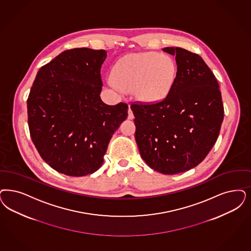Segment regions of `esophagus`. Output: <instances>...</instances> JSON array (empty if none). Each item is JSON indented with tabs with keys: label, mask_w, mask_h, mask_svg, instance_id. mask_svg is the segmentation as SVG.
Here are the masks:
<instances>
[{
	"label": "esophagus",
	"mask_w": 251,
	"mask_h": 251,
	"mask_svg": "<svg viewBox=\"0 0 251 251\" xmlns=\"http://www.w3.org/2000/svg\"><path fill=\"white\" fill-rule=\"evenodd\" d=\"M128 119L129 120H133L134 119V115H133V113L131 111L130 106H129V110H128Z\"/></svg>",
	"instance_id": "esophagus-1"
}]
</instances>
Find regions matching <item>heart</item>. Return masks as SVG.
<instances>
[{
	"label": "heart",
	"instance_id": "heart-1",
	"mask_svg": "<svg viewBox=\"0 0 251 251\" xmlns=\"http://www.w3.org/2000/svg\"><path fill=\"white\" fill-rule=\"evenodd\" d=\"M177 73V64L168 54L131 52L116 62L109 82L144 104H157L173 91Z\"/></svg>",
	"mask_w": 251,
	"mask_h": 251
}]
</instances>
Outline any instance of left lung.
<instances>
[{
	"mask_svg": "<svg viewBox=\"0 0 251 251\" xmlns=\"http://www.w3.org/2000/svg\"><path fill=\"white\" fill-rule=\"evenodd\" d=\"M163 51L175 55L178 68L173 91L160 103L130 108L142 158L151 169L171 175L204 160L216 143L225 111L219 83L200 55L180 47Z\"/></svg>",
	"mask_w": 251,
	"mask_h": 251,
	"instance_id": "8db88e82",
	"label": "left lung"
}]
</instances>
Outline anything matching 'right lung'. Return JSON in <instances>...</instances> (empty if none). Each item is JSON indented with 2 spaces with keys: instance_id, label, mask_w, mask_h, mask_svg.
Masks as SVG:
<instances>
[{
  "instance_id": "add662e5",
  "label": "right lung",
  "mask_w": 251,
  "mask_h": 251,
  "mask_svg": "<svg viewBox=\"0 0 251 251\" xmlns=\"http://www.w3.org/2000/svg\"><path fill=\"white\" fill-rule=\"evenodd\" d=\"M104 50L61 52L38 71L27 98V123L35 147L53 170L80 177L104 162L109 141L127 119L128 104L102 101Z\"/></svg>"
}]
</instances>
